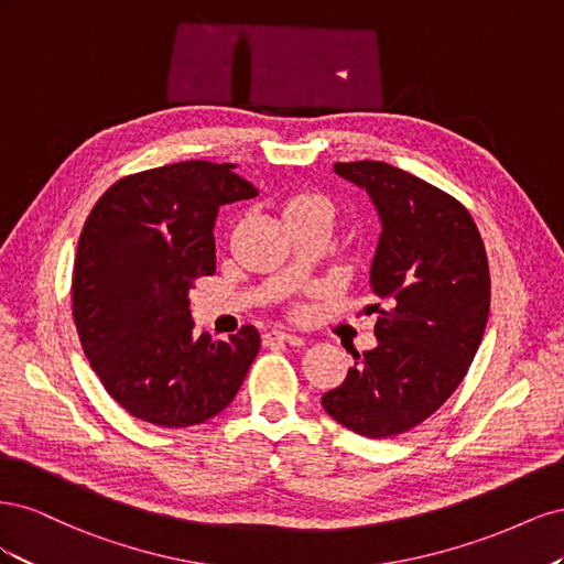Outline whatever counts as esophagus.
<instances>
[{
  "label": "esophagus",
  "instance_id": "34e87169",
  "mask_svg": "<svg viewBox=\"0 0 564 564\" xmlns=\"http://www.w3.org/2000/svg\"><path fill=\"white\" fill-rule=\"evenodd\" d=\"M263 340L268 346H272V344H299L301 338L292 332H286V329H268L263 334Z\"/></svg>",
  "mask_w": 564,
  "mask_h": 564
}]
</instances>
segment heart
I'll return each mask as SVG.
<instances>
[{
    "mask_svg": "<svg viewBox=\"0 0 564 564\" xmlns=\"http://www.w3.org/2000/svg\"><path fill=\"white\" fill-rule=\"evenodd\" d=\"M308 209H319V212L332 214V204H329L327 199H324V197H317V195H303V197H294L292 202H289L284 214L308 212Z\"/></svg>",
    "mask_w": 564,
    "mask_h": 564,
    "instance_id": "heart-1",
    "label": "heart"
}]
</instances>
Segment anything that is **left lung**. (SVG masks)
Wrapping results in <instances>:
<instances>
[{"instance_id":"8db88e82","label":"left lung","mask_w":564,"mask_h":564,"mask_svg":"<svg viewBox=\"0 0 564 564\" xmlns=\"http://www.w3.org/2000/svg\"><path fill=\"white\" fill-rule=\"evenodd\" d=\"M369 195L381 235L369 268L377 348L355 355L346 381L324 392L334 421L392 437L445 404L464 381L489 315V265L464 204L386 162H336Z\"/></svg>"}]
</instances>
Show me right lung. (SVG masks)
I'll list each match as a JSON object with an SVG mask.
<instances>
[{
    "instance_id": "add662e5",
    "label": "right lung",
    "mask_w": 564,
    "mask_h": 564,
    "mask_svg": "<svg viewBox=\"0 0 564 564\" xmlns=\"http://www.w3.org/2000/svg\"><path fill=\"white\" fill-rule=\"evenodd\" d=\"M256 195L232 164L191 160L127 176L96 202L77 245L73 317L100 383L131 416L187 429L240 390L259 332L197 336L187 294L216 270L218 209Z\"/></svg>"
}]
</instances>
